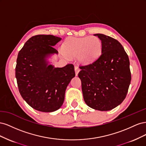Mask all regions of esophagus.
Masks as SVG:
<instances>
[{
	"label": "esophagus",
	"instance_id": "esophagus-1",
	"mask_svg": "<svg viewBox=\"0 0 146 146\" xmlns=\"http://www.w3.org/2000/svg\"><path fill=\"white\" fill-rule=\"evenodd\" d=\"M74 69H75V72H76V76H77V75H78V72H80V69H79L78 67H77V66H75Z\"/></svg>",
	"mask_w": 146,
	"mask_h": 146
}]
</instances>
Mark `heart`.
I'll return each mask as SVG.
<instances>
[{"instance_id":"b5f03b06","label":"heart","mask_w":146,"mask_h":146,"mask_svg":"<svg viewBox=\"0 0 146 146\" xmlns=\"http://www.w3.org/2000/svg\"><path fill=\"white\" fill-rule=\"evenodd\" d=\"M102 44L96 36L70 38L62 45L63 54L70 57L78 56V59L83 64L93 63L100 55Z\"/></svg>"}]
</instances>
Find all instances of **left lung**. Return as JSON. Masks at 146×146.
<instances>
[{"label":"left lung","mask_w":146,"mask_h":146,"mask_svg":"<svg viewBox=\"0 0 146 146\" xmlns=\"http://www.w3.org/2000/svg\"><path fill=\"white\" fill-rule=\"evenodd\" d=\"M102 44V54L78 73L83 99L90 107L109 111L125 99L131 82L129 56L116 39L97 33Z\"/></svg>","instance_id":"left-lung-1"}]
</instances>
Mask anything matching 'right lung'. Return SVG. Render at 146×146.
<instances>
[{
	"instance_id": "obj_1",
	"label": "right lung",
	"mask_w": 146,
	"mask_h": 146,
	"mask_svg": "<svg viewBox=\"0 0 146 146\" xmlns=\"http://www.w3.org/2000/svg\"><path fill=\"white\" fill-rule=\"evenodd\" d=\"M61 38L38 35L30 38L19 51L16 78L22 98L39 111H55L62 106L69 83L76 76L74 66L55 68L48 58L58 52L54 46Z\"/></svg>"
}]
</instances>
